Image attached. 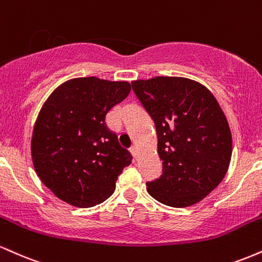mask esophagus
Returning <instances> with one entry per match:
<instances>
[{"instance_id": "esophagus-1", "label": "esophagus", "mask_w": 262, "mask_h": 262, "mask_svg": "<svg viewBox=\"0 0 262 262\" xmlns=\"http://www.w3.org/2000/svg\"><path fill=\"white\" fill-rule=\"evenodd\" d=\"M130 152H132V155L134 156V159H137V158H138V154H137V148H135V146H132V148H130Z\"/></svg>"}]
</instances>
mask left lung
Returning <instances> with one entry per match:
<instances>
[{
    "label": "left lung",
    "instance_id": "obj_1",
    "mask_svg": "<svg viewBox=\"0 0 262 262\" xmlns=\"http://www.w3.org/2000/svg\"><path fill=\"white\" fill-rule=\"evenodd\" d=\"M155 123L160 179L148 192L166 206H193L213 191L229 169L233 140L227 117L213 93L197 81L156 76L132 81Z\"/></svg>",
    "mask_w": 262,
    "mask_h": 262
}]
</instances>
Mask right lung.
Listing matches in <instances>:
<instances>
[{"instance_id": "add662e5", "label": "right lung", "mask_w": 262, "mask_h": 262, "mask_svg": "<svg viewBox=\"0 0 262 262\" xmlns=\"http://www.w3.org/2000/svg\"><path fill=\"white\" fill-rule=\"evenodd\" d=\"M130 89L128 81L77 77L56 87L41 106L32 160L40 181L61 201L89 208L112 196L132 155L104 119Z\"/></svg>"}]
</instances>
